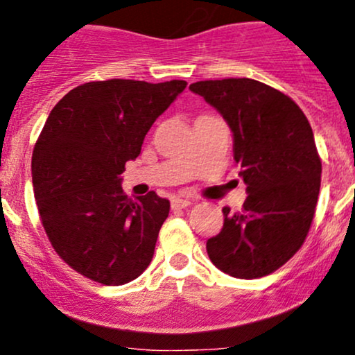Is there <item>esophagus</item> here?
Masks as SVG:
<instances>
[{
  "label": "esophagus",
  "mask_w": 355,
  "mask_h": 355,
  "mask_svg": "<svg viewBox=\"0 0 355 355\" xmlns=\"http://www.w3.org/2000/svg\"><path fill=\"white\" fill-rule=\"evenodd\" d=\"M189 205H190V200H185V198H173L172 200V210L185 209V207Z\"/></svg>",
  "instance_id": "34e87169"
}]
</instances>
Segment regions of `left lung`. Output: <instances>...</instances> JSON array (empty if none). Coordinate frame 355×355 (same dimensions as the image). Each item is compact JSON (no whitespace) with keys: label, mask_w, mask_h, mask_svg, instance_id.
Masks as SVG:
<instances>
[{"label":"left lung","mask_w":355,"mask_h":355,"mask_svg":"<svg viewBox=\"0 0 355 355\" xmlns=\"http://www.w3.org/2000/svg\"><path fill=\"white\" fill-rule=\"evenodd\" d=\"M190 89L230 125L248 191L242 210H222L223 229L207 240V254L232 277H266L299 252L311 230L322 173L311 123L291 96L262 81L205 80Z\"/></svg>","instance_id":"left-lung-1"}]
</instances>
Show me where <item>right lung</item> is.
Instances as JSON below:
<instances>
[{
  "mask_svg": "<svg viewBox=\"0 0 355 355\" xmlns=\"http://www.w3.org/2000/svg\"><path fill=\"white\" fill-rule=\"evenodd\" d=\"M187 81H89L51 110L31 158L40 220L64 263L101 285L132 282L152 262L170 202L125 195L120 175Z\"/></svg>",
  "mask_w": 355,
  "mask_h": 355,
  "instance_id": "1",
  "label": "right lung"
}]
</instances>
